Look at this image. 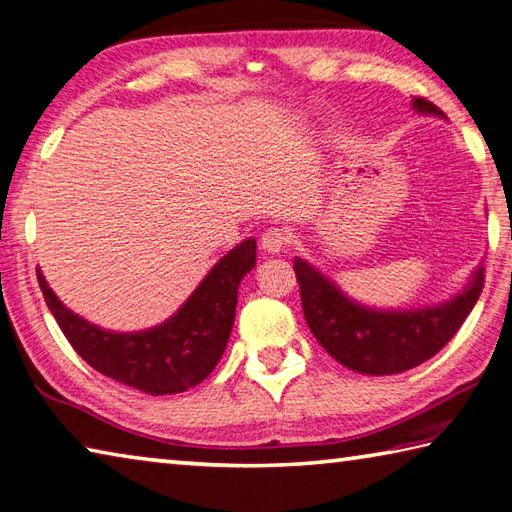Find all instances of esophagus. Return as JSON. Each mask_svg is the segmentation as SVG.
Listing matches in <instances>:
<instances>
[{"instance_id":"1","label":"esophagus","mask_w":512,"mask_h":512,"mask_svg":"<svg viewBox=\"0 0 512 512\" xmlns=\"http://www.w3.org/2000/svg\"><path fill=\"white\" fill-rule=\"evenodd\" d=\"M287 246H289V232L282 228H268L262 235V239H259V248L268 255H280Z\"/></svg>"}]
</instances>
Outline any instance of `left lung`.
Here are the masks:
<instances>
[{
    "mask_svg": "<svg viewBox=\"0 0 512 512\" xmlns=\"http://www.w3.org/2000/svg\"><path fill=\"white\" fill-rule=\"evenodd\" d=\"M413 108L440 115L438 106L424 97H415ZM293 271L311 334L336 361L361 375H395L438 354L470 316L485 282V271L479 266L461 296L445 305L377 311L345 298L305 259H293Z\"/></svg>",
    "mask_w": 512,
    "mask_h": 512,
    "instance_id": "1",
    "label": "left lung"
}]
</instances>
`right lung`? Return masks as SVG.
<instances>
[{
  "label": "right lung",
  "mask_w": 512,
  "mask_h": 512,
  "mask_svg": "<svg viewBox=\"0 0 512 512\" xmlns=\"http://www.w3.org/2000/svg\"><path fill=\"white\" fill-rule=\"evenodd\" d=\"M255 239L232 248L176 316L146 332L117 334L69 311L38 271L47 307L83 361L110 379L149 395H173L210 375L235 323L241 277L255 266Z\"/></svg>",
  "instance_id": "1"
}]
</instances>
